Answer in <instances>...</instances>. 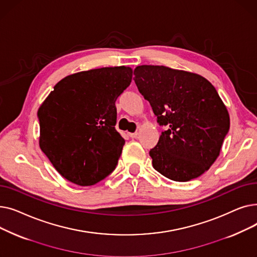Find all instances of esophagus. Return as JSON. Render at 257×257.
I'll return each instance as SVG.
<instances>
[{"instance_id": "esophagus-1", "label": "esophagus", "mask_w": 257, "mask_h": 257, "mask_svg": "<svg viewBox=\"0 0 257 257\" xmlns=\"http://www.w3.org/2000/svg\"><path fill=\"white\" fill-rule=\"evenodd\" d=\"M139 136L138 132H133V133H129V137L132 138V139H137Z\"/></svg>"}]
</instances>
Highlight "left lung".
Masks as SVG:
<instances>
[{"instance_id": "8db88e82", "label": "left lung", "mask_w": 257, "mask_h": 257, "mask_svg": "<svg viewBox=\"0 0 257 257\" xmlns=\"http://www.w3.org/2000/svg\"><path fill=\"white\" fill-rule=\"evenodd\" d=\"M133 80L157 123L168 127L149 152L153 168L179 182L201 176L218 158L230 127L218 91L200 75L164 65L137 66Z\"/></svg>"}]
</instances>
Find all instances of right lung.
<instances>
[{
    "label": "right lung",
    "mask_w": 257,
    "mask_h": 257,
    "mask_svg": "<svg viewBox=\"0 0 257 257\" xmlns=\"http://www.w3.org/2000/svg\"><path fill=\"white\" fill-rule=\"evenodd\" d=\"M131 79L128 66L76 73L39 107V147L66 180L93 185L115 169L125 145L115 129V101Z\"/></svg>",
    "instance_id": "add662e5"
}]
</instances>
